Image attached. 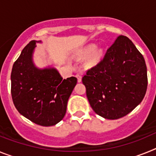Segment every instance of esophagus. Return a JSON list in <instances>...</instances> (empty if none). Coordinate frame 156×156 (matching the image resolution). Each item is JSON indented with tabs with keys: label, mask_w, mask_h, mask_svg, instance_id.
I'll return each instance as SVG.
<instances>
[{
	"label": "esophagus",
	"mask_w": 156,
	"mask_h": 156,
	"mask_svg": "<svg viewBox=\"0 0 156 156\" xmlns=\"http://www.w3.org/2000/svg\"><path fill=\"white\" fill-rule=\"evenodd\" d=\"M76 77L77 78V81L79 83H80L81 81H82V76H81L80 74H76Z\"/></svg>",
	"instance_id": "obj_1"
}]
</instances>
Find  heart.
Instances as JSON below:
<instances>
[{"label": "heart", "mask_w": 156, "mask_h": 156, "mask_svg": "<svg viewBox=\"0 0 156 156\" xmlns=\"http://www.w3.org/2000/svg\"><path fill=\"white\" fill-rule=\"evenodd\" d=\"M96 48H97V45L90 44H87L80 48L79 50L77 51L76 55L79 57L85 58L88 56L84 63L87 68H93L97 66L102 59L104 51L101 48H97L96 49Z\"/></svg>", "instance_id": "obj_1"}]
</instances>
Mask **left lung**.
Listing matches in <instances>:
<instances>
[{
    "label": "left lung",
    "instance_id": "obj_1",
    "mask_svg": "<svg viewBox=\"0 0 156 156\" xmlns=\"http://www.w3.org/2000/svg\"><path fill=\"white\" fill-rule=\"evenodd\" d=\"M82 82L95 113L107 119H119L133 111L145 95V61L128 37L119 36Z\"/></svg>",
    "mask_w": 156,
    "mask_h": 156
}]
</instances>
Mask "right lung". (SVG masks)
I'll list each match as a JSON object with an SVG mask.
<instances>
[{
    "mask_svg": "<svg viewBox=\"0 0 156 156\" xmlns=\"http://www.w3.org/2000/svg\"><path fill=\"white\" fill-rule=\"evenodd\" d=\"M37 43L41 41H30L14 63L11 92L19 113L36 124L51 126L64 118L77 79L63 80L52 66L37 67L33 58Z\"/></svg>",
    "mask_w": 156,
    "mask_h": 156,
    "instance_id": "right-lung-1",
    "label": "right lung"
}]
</instances>
